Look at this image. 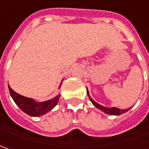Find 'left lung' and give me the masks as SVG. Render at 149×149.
<instances>
[{
	"label": "left lung",
	"mask_w": 149,
	"mask_h": 149,
	"mask_svg": "<svg viewBox=\"0 0 149 149\" xmlns=\"http://www.w3.org/2000/svg\"><path fill=\"white\" fill-rule=\"evenodd\" d=\"M87 93H88V95H89V100H90V101L93 103V104H94L95 107H97L99 109H101L102 111L104 112V113H108V114H112V115H119V114L123 113H125V112H127L128 110H129V109H118V108H115V107H113V108H106V107H104V106L100 105V104H99L98 103H96L95 100H92V98L89 96L88 90H87Z\"/></svg>",
	"instance_id": "1"
}]
</instances>
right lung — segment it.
Instances as JSON below:
<instances>
[{
  "instance_id": "obj_1",
  "label": "right lung",
  "mask_w": 149,
  "mask_h": 149,
  "mask_svg": "<svg viewBox=\"0 0 149 149\" xmlns=\"http://www.w3.org/2000/svg\"><path fill=\"white\" fill-rule=\"evenodd\" d=\"M9 91L11 95L12 99L15 101V103L17 104V106L20 109L26 113L31 115V116H40L46 113L47 112L51 110L54 106L57 104L60 95L56 96L53 100H48L45 102H36L34 100L26 98L24 96H21L16 92H15L13 89L9 86Z\"/></svg>"
}]
</instances>
